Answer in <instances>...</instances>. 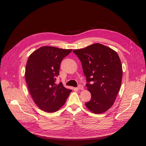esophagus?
I'll list each match as a JSON object with an SVG mask.
<instances>
[{
  "mask_svg": "<svg viewBox=\"0 0 146 146\" xmlns=\"http://www.w3.org/2000/svg\"><path fill=\"white\" fill-rule=\"evenodd\" d=\"M78 90H83V89H84V87H83V86H81V85H80L78 87H77V88Z\"/></svg>",
  "mask_w": 146,
  "mask_h": 146,
  "instance_id": "34e87169",
  "label": "esophagus"
}]
</instances>
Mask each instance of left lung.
<instances>
[{"instance_id": "8db88e82", "label": "left lung", "mask_w": 146, "mask_h": 146, "mask_svg": "<svg viewBox=\"0 0 146 146\" xmlns=\"http://www.w3.org/2000/svg\"><path fill=\"white\" fill-rule=\"evenodd\" d=\"M73 52L81 62L91 94L86 106L95 114L106 112L113 105L121 86L122 68L118 54L100 43Z\"/></svg>"}]
</instances>
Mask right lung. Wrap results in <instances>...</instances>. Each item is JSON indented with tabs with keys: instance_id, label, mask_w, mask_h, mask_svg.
<instances>
[{
	"instance_id": "obj_1",
	"label": "right lung",
	"mask_w": 146,
	"mask_h": 146,
	"mask_svg": "<svg viewBox=\"0 0 146 146\" xmlns=\"http://www.w3.org/2000/svg\"><path fill=\"white\" fill-rule=\"evenodd\" d=\"M72 51L43 46L28 58L25 73L28 88L36 105L44 111L54 113L59 110L72 91L61 82L55 84L61 62Z\"/></svg>"
}]
</instances>
